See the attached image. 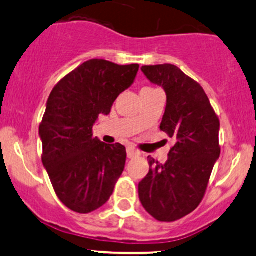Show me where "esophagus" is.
Wrapping results in <instances>:
<instances>
[{"label":"esophagus","instance_id":"esophagus-1","mask_svg":"<svg viewBox=\"0 0 256 256\" xmlns=\"http://www.w3.org/2000/svg\"><path fill=\"white\" fill-rule=\"evenodd\" d=\"M128 158H136V156H138V155L140 154V152L137 150V149H134V148H132V146H128Z\"/></svg>","mask_w":256,"mask_h":256}]
</instances>
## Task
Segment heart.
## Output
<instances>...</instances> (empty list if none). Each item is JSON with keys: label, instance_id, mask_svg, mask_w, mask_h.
<instances>
[{"label": "heart", "instance_id": "heart-1", "mask_svg": "<svg viewBox=\"0 0 256 256\" xmlns=\"http://www.w3.org/2000/svg\"><path fill=\"white\" fill-rule=\"evenodd\" d=\"M144 90H152L150 88H144V89H142V91H144Z\"/></svg>", "mask_w": 256, "mask_h": 256}]
</instances>
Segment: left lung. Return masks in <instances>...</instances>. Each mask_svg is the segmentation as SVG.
<instances>
[{
	"label": "left lung",
	"mask_w": 256,
	"mask_h": 256,
	"mask_svg": "<svg viewBox=\"0 0 256 256\" xmlns=\"http://www.w3.org/2000/svg\"><path fill=\"white\" fill-rule=\"evenodd\" d=\"M152 84L165 90L160 130L174 138L166 164L149 158V172L138 184L140 201L158 222H176L198 208L220 156L218 116L204 90L171 64L142 66Z\"/></svg>",
	"instance_id": "1"
}]
</instances>
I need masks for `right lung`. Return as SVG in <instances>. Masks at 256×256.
Wrapping results in <instances>:
<instances>
[{"label": "right lung", "mask_w": 256, "mask_h": 256, "mask_svg": "<svg viewBox=\"0 0 256 256\" xmlns=\"http://www.w3.org/2000/svg\"><path fill=\"white\" fill-rule=\"evenodd\" d=\"M140 64L92 58L55 85L40 125L42 162L60 201L80 214L98 210L124 171L126 149L92 137L100 114L134 84Z\"/></svg>", "instance_id": "obj_1"}]
</instances>
